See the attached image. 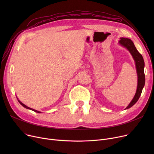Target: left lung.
<instances>
[{"mask_svg": "<svg viewBox=\"0 0 154 154\" xmlns=\"http://www.w3.org/2000/svg\"><path fill=\"white\" fill-rule=\"evenodd\" d=\"M119 44L122 46L125 47L130 52L132 56L134 59L135 62V66L137 70V77H138V82H137V91L135 94L134 97L128 104V106L125 108L129 109L132 107L138 101L140 96L142 94V89L145 85V74H144V60L143 59L142 55L137 50L136 47H135L133 42L131 39L122 37L120 38V40L119 42Z\"/></svg>", "mask_w": 154, "mask_h": 154, "instance_id": "8db88e82", "label": "left lung"}]
</instances>
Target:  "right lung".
<instances>
[{"label":"right lung","instance_id":"add662e5","mask_svg":"<svg viewBox=\"0 0 154 154\" xmlns=\"http://www.w3.org/2000/svg\"><path fill=\"white\" fill-rule=\"evenodd\" d=\"M17 100H18V102L22 105V106L23 107H25V108H26V109H30V110H33V111H34V112H37V113H41V112H39V111H38V110H34V109H31V108H30V107H27V106H26L25 104H23V103H22L18 99H17Z\"/></svg>","mask_w":154,"mask_h":154}]
</instances>
